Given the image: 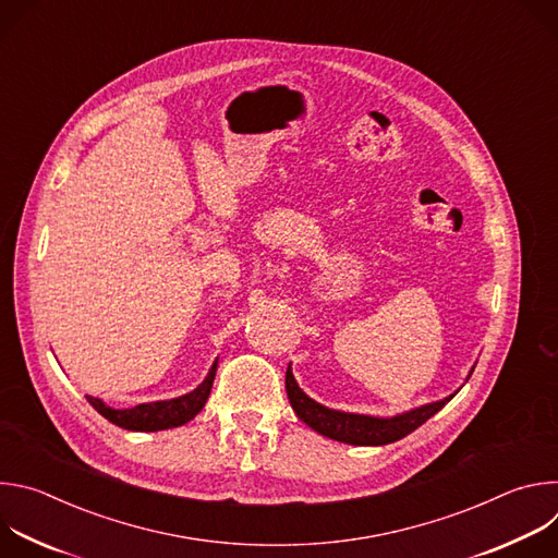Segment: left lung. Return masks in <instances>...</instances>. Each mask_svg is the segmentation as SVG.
I'll use <instances>...</instances> for the list:
<instances>
[{"instance_id": "1", "label": "left lung", "mask_w": 558, "mask_h": 558, "mask_svg": "<svg viewBox=\"0 0 558 558\" xmlns=\"http://www.w3.org/2000/svg\"><path fill=\"white\" fill-rule=\"evenodd\" d=\"M472 371H474V366L470 368L468 377L472 375ZM468 377H465V381H468ZM284 386H287V397L291 402V409L308 428H313L315 433H320L329 439H336L342 444H353V446H386V444H392L397 439L411 435L426 420H430L437 411H441L459 390L457 388L452 395L444 397V400H439V402H430V404L411 409L400 415L373 417V415H360V413H344V411H336V409H327L323 404H317L298 386L291 364L287 368Z\"/></svg>"}]
</instances>
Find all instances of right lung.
Returning <instances> with one entry per match:
<instances>
[{
    "label": "right lung",
    "instance_id": "obj_1",
    "mask_svg": "<svg viewBox=\"0 0 558 558\" xmlns=\"http://www.w3.org/2000/svg\"><path fill=\"white\" fill-rule=\"evenodd\" d=\"M216 366L218 360L211 364L207 377L187 395L174 397V400H161V402H147L138 404L132 409H112L108 407L99 397L86 395V400L93 404V409L104 415L108 422L114 426H121L125 430H136V433H156V430H168V428H179L194 420L211 392V384L216 377Z\"/></svg>",
    "mask_w": 558,
    "mask_h": 558
}]
</instances>
